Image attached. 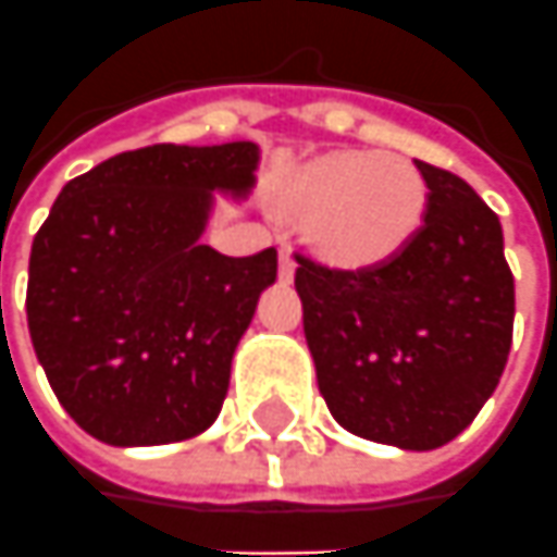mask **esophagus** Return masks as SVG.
<instances>
[{
  "instance_id": "34e87169",
  "label": "esophagus",
  "mask_w": 557,
  "mask_h": 557,
  "mask_svg": "<svg viewBox=\"0 0 557 557\" xmlns=\"http://www.w3.org/2000/svg\"><path fill=\"white\" fill-rule=\"evenodd\" d=\"M294 270H297V260L290 255V248H282V251H278V275H282V282H290V278H294Z\"/></svg>"
}]
</instances>
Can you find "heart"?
<instances>
[{"instance_id":"heart-1","label":"heart","mask_w":557,"mask_h":557,"mask_svg":"<svg viewBox=\"0 0 557 557\" xmlns=\"http://www.w3.org/2000/svg\"><path fill=\"white\" fill-rule=\"evenodd\" d=\"M285 202L309 218L315 248L336 263H373L421 224L428 187L400 154L336 151L302 166Z\"/></svg>"}]
</instances>
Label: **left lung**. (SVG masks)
Returning a JSON list of instances; mask_svg holds the SVG:
<instances>
[{
	"label": "left lung",
	"mask_w": 557,
	"mask_h": 557,
	"mask_svg": "<svg viewBox=\"0 0 557 557\" xmlns=\"http://www.w3.org/2000/svg\"><path fill=\"white\" fill-rule=\"evenodd\" d=\"M416 166L428 202L400 248L358 270L297 255L294 285L330 416L363 440L431 451L497 388L516 287L497 214L458 175Z\"/></svg>",
	"instance_id": "1"
}]
</instances>
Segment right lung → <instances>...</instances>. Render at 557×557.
Listing matches in <instances>:
<instances>
[{"label":"right lung","instance_id":"1","mask_svg":"<svg viewBox=\"0 0 557 557\" xmlns=\"http://www.w3.org/2000/svg\"><path fill=\"white\" fill-rule=\"evenodd\" d=\"M257 169L255 141L151 145L60 190L33 239L26 321L57 400L99 443L212 428L278 255L227 257L202 233L214 197H251Z\"/></svg>","mask_w":557,"mask_h":557}]
</instances>
